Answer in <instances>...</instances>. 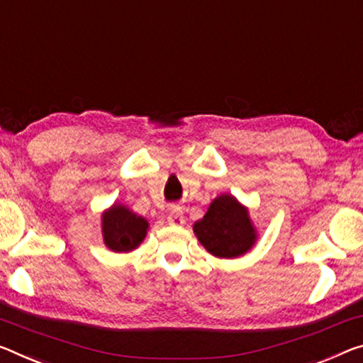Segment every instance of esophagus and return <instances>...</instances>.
<instances>
[{"label":"esophagus","mask_w":363,"mask_h":363,"mask_svg":"<svg viewBox=\"0 0 363 363\" xmlns=\"http://www.w3.org/2000/svg\"><path fill=\"white\" fill-rule=\"evenodd\" d=\"M186 221V218H184V213L181 206H172L168 213V223L171 226H181Z\"/></svg>","instance_id":"obj_1"}]
</instances>
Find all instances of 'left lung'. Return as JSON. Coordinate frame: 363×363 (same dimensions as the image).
<instances>
[{
  "label": "left lung",
  "mask_w": 363,
  "mask_h": 363,
  "mask_svg": "<svg viewBox=\"0 0 363 363\" xmlns=\"http://www.w3.org/2000/svg\"><path fill=\"white\" fill-rule=\"evenodd\" d=\"M199 242L218 258H238L257 242V229L249 208L231 194H221L210 203L202 220L194 223Z\"/></svg>",
  "instance_id": "1"
}]
</instances>
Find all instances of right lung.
<instances>
[{
  "label": "right lung",
  "mask_w": 363,
  "mask_h": 363,
  "mask_svg": "<svg viewBox=\"0 0 363 363\" xmlns=\"http://www.w3.org/2000/svg\"><path fill=\"white\" fill-rule=\"evenodd\" d=\"M148 221L123 203H113L101 213L103 242L109 250L130 252L139 247L148 231Z\"/></svg>",
  "instance_id": "right-lung-1"
}]
</instances>
